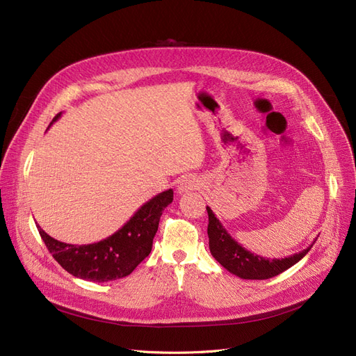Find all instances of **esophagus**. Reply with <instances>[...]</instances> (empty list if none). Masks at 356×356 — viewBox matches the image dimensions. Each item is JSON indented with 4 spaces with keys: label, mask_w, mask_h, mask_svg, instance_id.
<instances>
[{
    "label": "esophagus",
    "mask_w": 356,
    "mask_h": 356,
    "mask_svg": "<svg viewBox=\"0 0 356 356\" xmlns=\"http://www.w3.org/2000/svg\"><path fill=\"white\" fill-rule=\"evenodd\" d=\"M200 180L196 179V177H193V176H186V177H183L180 181H179V185H177V192L181 195V193H188V192H192V191H195V189H198L200 188Z\"/></svg>",
    "instance_id": "esophagus-1"
}]
</instances>
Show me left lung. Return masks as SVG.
I'll list each match as a JSON object with an SVG mask.
<instances>
[{"label": "left lung", "mask_w": 356, "mask_h": 356, "mask_svg": "<svg viewBox=\"0 0 356 356\" xmlns=\"http://www.w3.org/2000/svg\"><path fill=\"white\" fill-rule=\"evenodd\" d=\"M208 211V238H209V251L211 255L225 267L229 273L238 275L246 280H266L274 275L286 271L295 266L304 258L315 241L304 251L293 254L286 258H264L261 255L248 251L241 243L236 242L230 233L221 225L220 220L213 213V209L207 207Z\"/></svg>", "instance_id": "obj_1"}]
</instances>
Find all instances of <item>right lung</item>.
Segmentation results:
<instances>
[{
    "instance_id": "obj_1",
    "label": "right lung",
    "mask_w": 356,
    "mask_h": 356,
    "mask_svg": "<svg viewBox=\"0 0 356 356\" xmlns=\"http://www.w3.org/2000/svg\"><path fill=\"white\" fill-rule=\"evenodd\" d=\"M60 117L61 113L52 118L51 124ZM171 202L173 189L155 195L138 209L134 217H130L122 229L97 243H64L51 238L39 225L36 227L48 251L65 271L88 282H111L126 277L149 255L160 217Z\"/></svg>"
}]
</instances>
